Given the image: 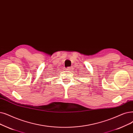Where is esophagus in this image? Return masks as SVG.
<instances>
[{"instance_id":"esophagus-1","label":"esophagus","mask_w":133,"mask_h":133,"mask_svg":"<svg viewBox=\"0 0 133 133\" xmlns=\"http://www.w3.org/2000/svg\"><path fill=\"white\" fill-rule=\"evenodd\" d=\"M71 70H72V68L71 67H68V68H67V71H68V72H71Z\"/></svg>"}]
</instances>
